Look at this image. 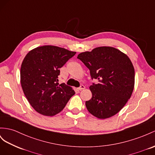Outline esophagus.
<instances>
[{
    "label": "esophagus",
    "instance_id": "1",
    "mask_svg": "<svg viewBox=\"0 0 155 155\" xmlns=\"http://www.w3.org/2000/svg\"><path fill=\"white\" fill-rule=\"evenodd\" d=\"M85 88V86L84 85H81L80 87L78 88L79 90H84Z\"/></svg>",
    "mask_w": 155,
    "mask_h": 155
}]
</instances>
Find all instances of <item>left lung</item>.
Here are the masks:
<instances>
[{
    "instance_id": "left-lung-1",
    "label": "left lung",
    "mask_w": 155,
    "mask_h": 155,
    "mask_svg": "<svg viewBox=\"0 0 155 155\" xmlns=\"http://www.w3.org/2000/svg\"><path fill=\"white\" fill-rule=\"evenodd\" d=\"M97 84L90 86L92 97L86 101L88 111L98 118L114 116L124 107L133 92L135 71L130 58L113 47L101 46L78 55Z\"/></svg>"
}]
</instances>
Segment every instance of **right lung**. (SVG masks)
<instances>
[{"label":"right lung","instance_id":"right-lung-1","mask_svg":"<svg viewBox=\"0 0 155 155\" xmlns=\"http://www.w3.org/2000/svg\"><path fill=\"white\" fill-rule=\"evenodd\" d=\"M76 54L63 48L42 46L31 50L22 62V89L31 105L38 113L54 116L61 112L75 94L65 83L59 84V68Z\"/></svg>","mask_w":155,"mask_h":155}]
</instances>
